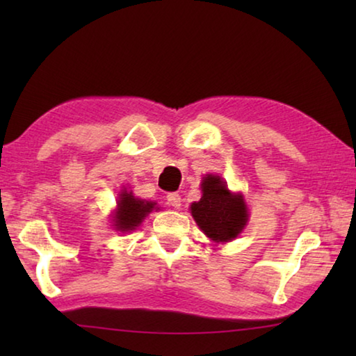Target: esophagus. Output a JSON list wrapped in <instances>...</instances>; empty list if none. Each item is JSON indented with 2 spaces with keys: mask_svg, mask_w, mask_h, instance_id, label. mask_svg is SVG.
I'll return each mask as SVG.
<instances>
[{
  "mask_svg": "<svg viewBox=\"0 0 356 356\" xmlns=\"http://www.w3.org/2000/svg\"><path fill=\"white\" fill-rule=\"evenodd\" d=\"M166 201L174 209H180V206H182V197H180L179 193H170V195L166 196Z\"/></svg>",
  "mask_w": 356,
  "mask_h": 356,
  "instance_id": "obj_1",
  "label": "esophagus"
}]
</instances>
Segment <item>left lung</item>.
I'll list each match as a JSON object with an SVG mask.
<instances>
[{
	"label": "left lung",
	"instance_id": "1",
	"mask_svg": "<svg viewBox=\"0 0 356 356\" xmlns=\"http://www.w3.org/2000/svg\"><path fill=\"white\" fill-rule=\"evenodd\" d=\"M201 188V200L190 207L196 225L215 243L237 238L248 222L243 195L229 191L227 184L215 174H207L202 179Z\"/></svg>",
	"mask_w": 356,
	"mask_h": 356
}]
</instances>
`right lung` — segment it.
Here are the masks:
<instances>
[{
    "label": "right lung",
    "instance_id": "right-lung-1",
    "mask_svg": "<svg viewBox=\"0 0 356 356\" xmlns=\"http://www.w3.org/2000/svg\"><path fill=\"white\" fill-rule=\"evenodd\" d=\"M152 210H159V207H155V202L140 200L131 191L122 190L118 200V209L114 210L113 226L120 232L135 231Z\"/></svg>",
    "mask_w": 356,
    "mask_h": 356
}]
</instances>
